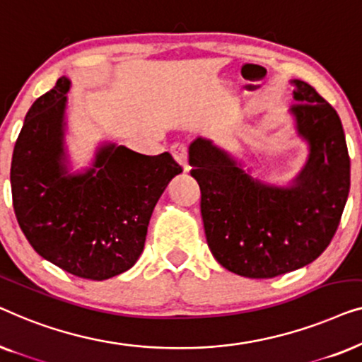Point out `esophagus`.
Returning a JSON list of instances; mask_svg holds the SVG:
<instances>
[{
  "label": "esophagus",
  "instance_id": "esophagus-1",
  "mask_svg": "<svg viewBox=\"0 0 362 362\" xmlns=\"http://www.w3.org/2000/svg\"><path fill=\"white\" fill-rule=\"evenodd\" d=\"M171 155L175 156V160L182 165L185 170H187V146L185 143L176 141L171 145Z\"/></svg>",
  "mask_w": 362,
  "mask_h": 362
}]
</instances>
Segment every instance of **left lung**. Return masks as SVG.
<instances>
[{
    "label": "left lung",
    "instance_id": "8db88e82",
    "mask_svg": "<svg viewBox=\"0 0 362 362\" xmlns=\"http://www.w3.org/2000/svg\"><path fill=\"white\" fill-rule=\"evenodd\" d=\"M293 83L291 113L310 143L308 163L293 186L254 180L204 138L189 146L207 245L224 269L249 279H274L318 259L349 194L351 163L338 113L310 83Z\"/></svg>",
    "mask_w": 362,
    "mask_h": 362
}]
</instances>
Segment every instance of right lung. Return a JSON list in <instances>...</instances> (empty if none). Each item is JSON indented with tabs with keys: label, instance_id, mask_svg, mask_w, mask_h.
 Listing matches in <instances>:
<instances>
[{
	"label": "right lung",
	"instance_id": "add662e5",
	"mask_svg": "<svg viewBox=\"0 0 362 362\" xmlns=\"http://www.w3.org/2000/svg\"><path fill=\"white\" fill-rule=\"evenodd\" d=\"M69 87L66 77L59 78L24 118L11 161L13 207L39 255L81 279L107 280L135 265L151 212L182 168L166 151L148 156L107 145L93 168L67 175L62 128Z\"/></svg>",
	"mask_w": 362,
	"mask_h": 362
}]
</instances>
